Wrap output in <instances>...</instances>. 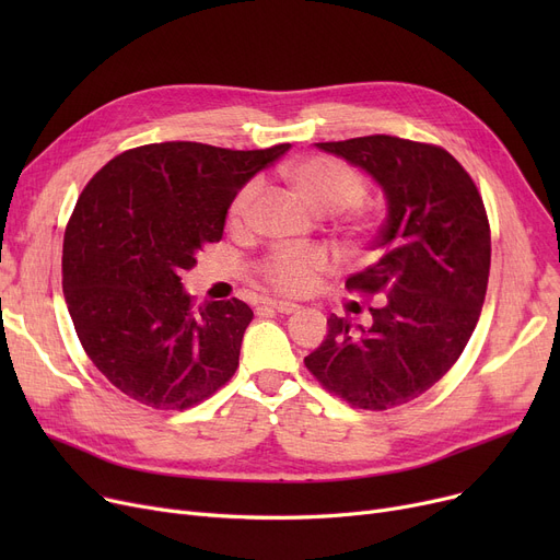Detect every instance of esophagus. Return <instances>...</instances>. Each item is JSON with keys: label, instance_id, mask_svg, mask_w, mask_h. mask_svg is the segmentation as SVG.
Here are the masks:
<instances>
[{"label": "esophagus", "instance_id": "34e87169", "mask_svg": "<svg viewBox=\"0 0 560 560\" xmlns=\"http://www.w3.org/2000/svg\"><path fill=\"white\" fill-rule=\"evenodd\" d=\"M260 304H262L265 308H272V311H277V313H283V315H290V313L300 311V306H298V304H292V302H283V300H262Z\"/></svg>", "mask_w": 560, "mask_h": 560}]
</instances>
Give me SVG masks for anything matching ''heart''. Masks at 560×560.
<instances>
[{
  "mask_svg": "<svg viewBox=\"0 0 560 560\" xmlns=\"http://www.w3.org/2000/svg\"><path fill=\"white\" fill-rule=\"evenodd\" d=\"M285 179L315 213H340L354 209L365 197V179L359 170L331 156H308L285 167ZM260 190L258 179H249L233 195L229 218L241 224L249 213V206ZM372 229L368 215L359 213L351 220V231L363 235ZM327 270V258L317 249H279L262 262V277L275 290L285 295H304L319 281Z\"/></svg>",
  "mask_w": 560,
  "mask_h": 560,
  "instance_id": "heart-1",
  "label": "heart"
}]
</instances>
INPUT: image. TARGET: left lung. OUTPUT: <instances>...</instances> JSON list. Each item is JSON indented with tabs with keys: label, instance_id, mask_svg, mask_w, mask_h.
I'll list each match as a JSON object with an SVG mask.
<instances>
[{
	"label": "left lung",
	"instance_id": "8db88e82",
	"mask_svg": "<svg viewBox=\"0 0 560 560\" xmlns=\"http://www.w3.org/2000/svg\"><path fill=\"white\" fill-rule=\"evenodd\" d=\"M315 144L365 170L388 215L372 247L378 258L345 283L384 302L370 308L368 327L331 315L304 363L351 406L395 408L443 378L477 327L490 275L486 206L443 147L395 136Z\"/></svg>",
	"mask_w": 560,
	"mask_h": 560
}]
</instances>
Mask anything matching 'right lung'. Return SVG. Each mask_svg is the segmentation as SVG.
<instances>
[{
    "instance_id": "right-lung-1",
    "label": "right lung",
    "mask_w": 560,
    "mask_h": 560,
    "mask_svg": "<svg viewBox=\"0 0 560 560\" xmlns=\"http://www.w3.org/2000/svg\"><path fill=\"white\" fill-rule=\"evenodd\" d=\"M288 150L154 142L88 182L63 238V295L88 359L117 390L184 410L233 376L254 313L235 298L195 308L182 272L220 243L233 195Z\"/></svg>"
}]
</instances>
